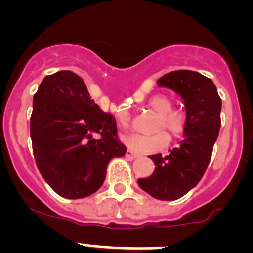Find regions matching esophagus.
I'll return each mask as SVG.
<instances>
[{
  "label": "esophagus",
  "mask_w": 253,
  "mask_h": 253,
  "mask_svg": "<svg viewBox=\"0 0 253 253\" xmlns=\"http://www.w3.org/2000/svg\"><path fill=\"white\" fill-rule=\"evenodd\" d=\"M126 159H129V160H135V159H137V157H139V155H137L136 152L131 151V150H126Z\"/></svg>",
  "instance_id": "obj_1"
}]
</instances>
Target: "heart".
Listing matches in <instances>:
<instances>
[{
  "mask_svg": "<svg viewBox=\"0 0 253 253\" xmlns=\"http://www.w3.org/2000/svg\"><path fill=\"white\" fill-rule=\"evenodd\" d=\"M149 108L156 114H159L155 130H169L172 135L178 136L182 134L186 126V118L183 113L179 111L172 109L171 99L165 96H156L150 99ZM118 123L123 129H127L131 126V117L126 111H122L117 114ZM124 144L129 149L136 152H144V154H151V152L160 151L169 145V137L167 132L160 131L155 135H140L130 134L122 137Z\"/></svg>",
  "mask_w": 253,
  "mask_h": 253,
  "instance_id": "heart-1",
  "label": "heart"
}]
</instances>
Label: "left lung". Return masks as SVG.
<instances>
[{
    "instance_id": "1",
    "label": "left lung",
    "mask_w": 253,
    "mask_h": 253,
    "mask_svg": "<svg viewBox=\"0 0 253 253\" xmlns=\"http://www.w3.org/2000/svg\"><path fill=\"white\" fill-rule=\"evenodd\" d=\"M157 84L172 89L183 99V140L166 156L151 155L154 173L149 178L137 179V184L154 198L176 201L199 183L208 167L221 126V99L211 79L191 70L164 75Z\"/></svg>"
}]
</instances>
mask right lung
Listing matches in <instances>:
<instances>
[{
	"label": "right lung",
	"mask_w": 253,
	"mask_h": 253,
	"mask_svg": "<svg viewBox=\"0 0 253 253\" xmlns=\"http://www.w3.org/2000/svg\"><path fill=\"white\" fill-rule=\"evenodd\" d=\"M101 133V139H94ZM31 137L42 178L59 196L88 197L106 179L113 157L126 147L117 137L116 118L101 111L84 80L69 70L45 76L33 97Z\"/></svg>",
	"instance_id": "obj_1"
}]
</instances>
